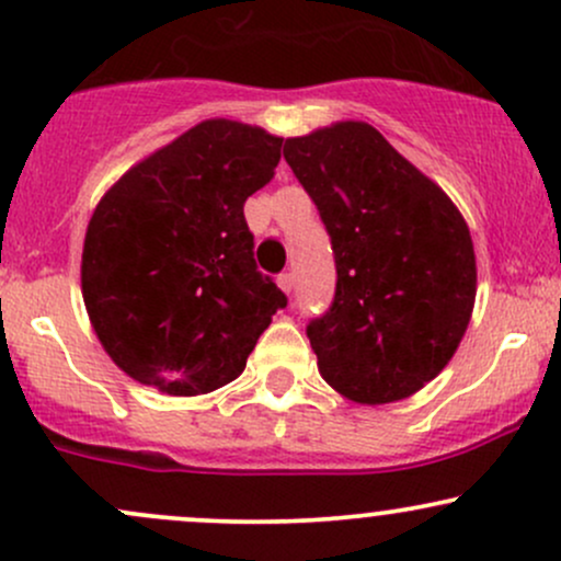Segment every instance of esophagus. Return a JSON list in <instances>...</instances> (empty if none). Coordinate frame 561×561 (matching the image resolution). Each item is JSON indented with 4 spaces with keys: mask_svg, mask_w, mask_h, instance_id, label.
Instances as JSON below:
<instances>
[{
    "mask_svg": "<svg viewBox=\"0 0 561 561\" xmlns=\"http://www.w3.org/2000/svg\"><path fill=\"white\" fill-rule=\"evenodd\" d=\"M276 285L282 287V293H293V287H295V279H293V274H279V279H276Z\"/></svg>",
    "mask_w": 561,
    "mask_h": 561,
    "instance_id": "34e87169",
    "label": "esophagus"
}]
</instances>
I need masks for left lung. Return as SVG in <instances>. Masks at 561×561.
I'll list each match as a JSON object with an SVG mask.
<instances>
[{"label":"left lung","mask_w":561,"mask_h":561,"mask_svg":"<svg viewBox=\"0 0 561 561\" xmlns=\"http://www.w3.org/2000/svg\"><path fill=\"white\" fill-rule=\"evenodd\" d=\"M332 237L337 289L308 324L319 371L347 401H403L454 358L478 263L465 216L375 126L337 121L285 141Z\"/></svg>","instance_id":"obj_1"}]
</instances>
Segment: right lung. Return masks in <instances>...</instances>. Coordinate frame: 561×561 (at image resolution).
<instances>
[{"label": "right lung", "instance_id": "right-lung-1", "mask_svg": "<svg viewBox=\"0 0 561 561\" xmlns=\"http://www.w3.org/2000/svg\"><path fill=\"white\" fill-rule=\"evenodd\" d=\"M282 137L208 118L139 160L96 203L81 253L92 330L118 369L165 396L242 375L287 298L253 259L244 199L274 179Z\"/></svg>", "mask_w": 561, "mask_h": 561}]
</instances>
